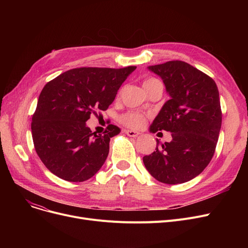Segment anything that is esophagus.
<instances>
[{
	"label": "esophagus",
	"mask_w": 248,
	"mask_h": 248,
	"mask_svg": "<svg viewBox=\"0 0 248 248\" xmlns=\"http://www.w3.org/2000/svg\"><path fill=\"white\" fill-rule=\"evenodd\" d=\"M124 133L128 136V137H133V138H136L140 135L139 132H136V131H133V129H125Z\"/></svg>",
	"instance_id": "34e87169"
}]
</instances>
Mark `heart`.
<instances>
[{
  "label": "heart",
  "instance_id": "1",
  "mask_svg": "<svg viewBox=\"0 0 248 248\" xmlns=\"http://www.w3.org/2000/svg\"><path fill=\"white\" fill-rule=\"evenodd\" d=\"M157 81L159 80L155 79V78H149V79L145 80L144 87L146 88L148 85ZM121 122L128 127L138 128L145 124V115L137 111H127L121 116Z\"/></svg>",
  "mask_w": 248,
  "mask_h": 248
}]
</instances>
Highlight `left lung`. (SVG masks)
<instances>
[{
  "mask_svg": "<svg viewBox=\"0 0 248 248\" xmlns=\"http://www.w3.org/2000/svg\"><path fill=\"white\" fill-rule=\"evenodd\" d=\"M149 69L162 78L170 95L151 132H170L173 140L157 146L142 162L159 182L185 183L203 172L215 153L222 123L219 91L210 76L184 61H168Z\"/></svg>",
  "mask_w": 248,
  "mask_h": 248,
  "instance_id": "left-lung-1",
  "label": "left lung"
}]
</instances>
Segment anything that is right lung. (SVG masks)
<instances>
[{
    "label": "right lung",
    "mask_w": 248,
    "mask_h": 248,
    "mask_svg": "<svg viewBox=\"0 0 248 248\" xmlns=\"http://www.w3.org/2000/svg\"><path fill=\"white\" fill-rule=\"evenodd\" d=\"M137 67L70 69L43 87L32 116L31 129L39 158L55 176L83 182L106 162L110 138L119 126L93 133L85 122L95 110H107L123 82Z\"/></svg>",
    "instance_id": "obj_1"
}]
</instances>
